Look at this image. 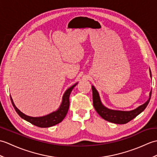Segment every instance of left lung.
Here are the masks:
<instances>
[{
  "instance_id": "obj_1",
  "label": "left lung",
  "mask_w": 157,
  "mask_h": 157,
  "mask_svg": "<svg viewBox=\"0 0 157 157\" xmlns=\"http://www.w3.org/2000/svg\"><path fill=\"white\" fill-rule=\"evenodd\" d=\"M150 73L151 76V71L150 69ZM92 100H93V106L95 110L99 115L102 118L105 119L106 121L109 122L117 123V124H125L134 119L136 116H138L140 113H141L146 109L148 105V102L151 100L152 90L150 92V96L147 101L144 104L140 105L134 110L130 111H115V110H111L102 105L100 100V97L98 92L94 86H92Z\"/></svg>"
}]
</instances>
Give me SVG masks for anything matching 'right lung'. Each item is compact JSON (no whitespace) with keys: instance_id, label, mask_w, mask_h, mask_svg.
Segmentation results:
<instances>
[{"instance_id":"1","label":"right lung","mask_w":157,"mask_h":157,"mask_svg":"<svg viewBox=\"0 0 157 157\" xmlns=\"http://www.w3.org/2000/svg\"><path fill=\"white\" fill-rule=\"evenodd\" d=\"M76 84L72 86L71 87H70L65 92L63 97L62 103L57 111L53 112L48 115L41 117H29L24 115L16 107L14 102L13 101V99L11 98V96H10V97H11V101L13 107H14L16 112L17 113V114L21 118L26 120V121L29 123H31L33 125L39 127V128H48V127H51L58 124L60 122H61L63 119L65 117L69 107V96L72 90L76 86Z\"/></svg>"}]
</instances>
